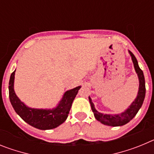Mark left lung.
Returning a JSON list of instances; mask_svg holds the SVG:
<instances>
[{"label": "left lung", "mask_w": 154, "mask_h": 154, "mask_svg": "<svg viewBox=\"0 0 154 154\" xmlns=\"http://www.w3.org/2000/svg\"><path fill=\"white\" fill-rule=\"evenodd\" d=\"M129 53L131 55L132 61H133V65H134V69H135L136 72L137 73V75H138L139 78V82H140L139 91L137 98L132 103L130 107L126 111H124V112L120 114H116V115L103 114L98 112L97 110L95 109L93 103L92 102V99L89 96V103H90L91 108H92V112L94 113V116H95V118L98 121H99L100 123H102L104 125H107V126H119L126 124V123H129L137 115L139 109L141 108L143 103L144 98H145V94H146L145 79H144L143 72V71L140 69V68L139 67L138 62H137V58L134 56V55L130 51H129Z\"/></svg>", "instance_id": "1"}]
</instances>
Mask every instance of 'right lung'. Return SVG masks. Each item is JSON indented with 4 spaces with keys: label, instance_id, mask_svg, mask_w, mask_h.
I'll list each match as a JSON object with an SVG mask.
<instances>
[{
    "label": "right lung",
    "instance_id": "right-lung-1",
    "mask_svg": "<svg viewBox=\"0 0 154 154\" xmlns=\"http://www.w3.org/2000/svg\"><path fill=\"white\" fill-rule=\"evenodd\" d=\"M15 71L9 81V98L14 109L27 123L39 130H51L63 123L68 117L72 104L81 86L68 90L64 94L56 108L52 109L29 108L18 99L14 90Z\"/></svg>",
    "mask_w": 154,
    "mask_h": 154
}]
</instances>
